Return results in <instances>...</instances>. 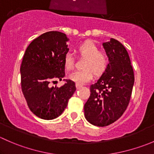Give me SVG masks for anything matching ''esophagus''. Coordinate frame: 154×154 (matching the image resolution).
<instances>
[{
  "mask_svg": "<svg viewBox=\"0 0 154 154\" xmlns=\"http://www.w3.org/2000/svg\"><path fill=\"white\" fill-rule=\"evenodd\" d=\"M76 87H77V89H79V88H82V87H83V86H82V85H80V84H76Z\"/></svg>",
  "mask_w": 154,
  "mask_h": 154,
  "instance_id": "34e87169",
  "label": "esophagus"
}]
</instances>
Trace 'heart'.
Masks as SVG:
<instances>
[{"label":"heart","mask_w":154,"mask_h":154,"mask_svg":"<svg viewBox=\"0 0 154 154\" xmlns=\"http://www.w3.org/2000/svg\"><path fill=\"white\" fill-rule=\"evenodd\" d=\"M80 56L86 57L83 70H76L68 75V78L77 84L83 85L91 81L94 72L97 75L103 74L109 64V57L106 53L99 51V48L91 41H87L77 48ZM74 58L71 53H68L64 57V67L71 70L74 67Z\"/></svg>","instance_id":"obj_1"}]
</instances>
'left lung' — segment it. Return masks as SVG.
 <instances>
[{
    "label": "left lung",
    "instance_id": "1",
    "mask_svg": "<svg viewBox=\"0 0 154 154\" xmlns=\"http://www.w3.org/2000/svg\"><path fill=\"white\" fill-rule=\"evenodd\" d=\"M103 47L109 57L108 66L90 86V97L84 105L86 120L97 127L111 125L123 115L134 84L133 69L125 46L112 38Z\"/></svg>",
    "mask_w": 154,
    "mask_h": 154
}]
</instances>
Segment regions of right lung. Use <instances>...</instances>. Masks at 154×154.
I'll return each mask as SVG.
<instances>
[{
	"label": "right lung",
	"instance_id": "1",
	"mask_svg": "<svg viewBox=\"0 0 154 154\" xmlns=\"http://www.w3.org/2000/svg\"><path fill=\"white\" fill-rule=\"evenodd\" d=\"M68 41L65 33L50 31L35 38L24 53L20 68L21 89L30 111L42 119L59 117L76 91L70 80L61 87L50 86L51 81L65 77Z\"/></svg>",
	"mask_w": 154,
	"mask_h": 154
}]
</instances>
